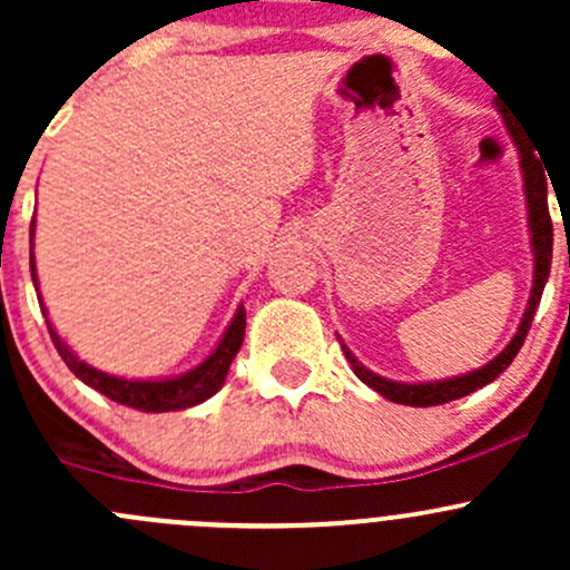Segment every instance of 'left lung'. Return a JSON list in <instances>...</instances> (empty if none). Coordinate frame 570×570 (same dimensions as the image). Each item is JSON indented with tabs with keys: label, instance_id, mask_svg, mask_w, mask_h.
<instances>
[{
	"label": "left lung",
	"instance_id": "obj_1",
	"mask_svg": "<svg viewBox=\"0 0 570 570\" xmlns=\"http://www.w3.org/2000/svg\"><path fill=\"white\" fill-rule=\"evenodd\" d=\"M513 135V129H510ZM513 142L519 146L521 154V174H524V195H527V220H530V234H532V256H534V275H532V292H530V303H527V312L521 317L519 331L515 336L510 338L508 347L497 355L493 361H488L485 366L474 372H465V375L458 377H446V381H430V383H400V381H389V377L375 375L372 370H366L358 358L347 350V344H342L344 355H347L350 366H353L355 375L366 383L370 389H375L377 394L386 396V400L400 402V405H411V407H430V405H444V402L452 400H461V396L476 392V389L488 386V383L497 381L513 358L519 355L521 344H524L527 333H530L532 317H534V308H538L540 295H543V286L549 281V269H551V245H554V228H551V217H549V204H546V170L538 165V159L532 154H527L521 148V142ZM530 158L531 163L527 164L525 159Z\"/></svg>",
	"mask_w": 570,
	"mask_h": 570
}]
</instances>
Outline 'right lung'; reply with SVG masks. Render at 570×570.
<instances>
[{
    "mask_svg": "<svg viewBox=\"0 0 570 570\" xmlns=\"http://www.w3.org/2000/svg\"><path fill=\"white\" fill-rule=\"evenodd\" d=\"M30 234L36 237V220H32ZM30 269H32V284H36L38 289L36 256H30ZM38 301L40 306H43L40 289H38ZM43 317H46V306H43ZM46 325H49V336L51 342H55L60 358L66 361L68 370H71L85 386L96 389V392H101L112 402H120V405L126 407H137V411H146V413H165V411H184V407H193L198 405V402L209 400L212 394L220 392V386L226 383L228 366H232L234 355H237L239 347H243L245 308L243 306L237 308L232 325L226 327V333H223V338L217 342V347L212 350V353L206 355L195 370L184 372V375H176V377H163V381H129V377L107 375V372L79 361L77 355L68 350V344L57 336V331L51 327L49 317H46Z\"/></svg>",
    "mask_w": 570,
    "mask_h": 570,
    "instance_id": "1",
    "label": "right lung"
}]
</instances>
